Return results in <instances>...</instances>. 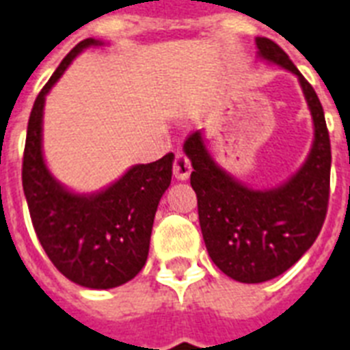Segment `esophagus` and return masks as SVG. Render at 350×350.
Instances as JSON below:
<instances>
[{
	"mask_svg": "<svg viewBox=\"0 0 350 350\" xmlns=\"http://www.w3.org/2000/svg\"><path fill=\"white\" fill-rule=\"evenodd\" d=\"M173 175H175V178H178V180H186V178H189V175H191V162L186 157V153L180 152V150L175 152Z\"/></svg>",
	"mask_w": 350,
	"mask_h": 350,
	"instance_id": "1",
	"label": "esophagus"
}]
</instances>
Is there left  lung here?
Returning <instances> with one entry per match:
<instances>
[{
  "mask_svg": "<svg viewBox=\"0 0 350 350\" xmlns=\"http://www.w3.org/2000/svg\"><path fill=\"white\" fill-rule=\"evenodd\" d=\"M256 46L260 57L298 77L311 110L314 142L300 172L280 188H245L215 164L200 131L184 142L206 250L224 275L242 284L276 278L301 258L320 234L331 189V141L317 92L275 41L256 38Z\"/></svg>",
  "mask_w": 350,
  "mask_h": 350,
  "instance_id": "obj_1",
  "label": "left lung"
}]
</instances>
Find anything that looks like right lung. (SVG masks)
<instances>
[{
    "mask_svg": "<svg viewBox=\"0 0 350 350\" xmlns=\"http://www.w3.org/2000/svg\"><path fill=\"white\" fill-rule=\"evenodd\" d=\"M103 44L83 39L55 68L30 111L23 153V191L44 253L68 280L88 289H111L144 267L159 200L172 183L173 153L130 167L96 195L64 189L44 164L41 150L44 97L81 50Z\"/></svg>",
    "mask_w": 350,
    "mask_h": 350,
    "instance_id": "right-lung-1",
    "label": "right lung"
}]
</instances>
